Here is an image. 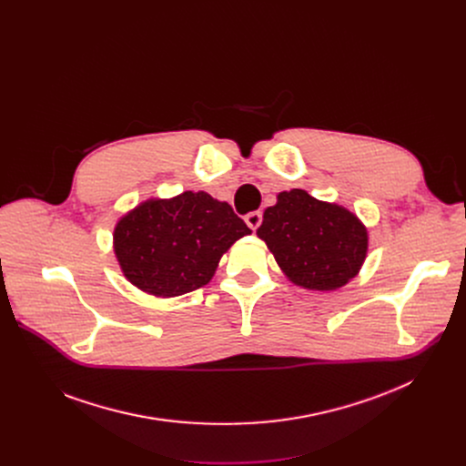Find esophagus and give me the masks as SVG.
Here are the masks:
<instances>
[{"label":"esophagus","mask_w":466,"mask_h":466,"mask_svg":"<svg viewBox=\"0 0 466 466\" xmlns=\"http://www.w3.org/2000/svg\"><path fill=\"white\" fill-rule=\"evenodd\" d=\"M245 223L250 230H256L261 225V212H250L245 216Z\"/></svg>","instance_id":"1"}]
</instances>
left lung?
<instances>
[{
    "label": "left lung",
    "instance_id": "left-lung-1",
    "mask_svg": "<svg viewBox=\"0 0 466 466\" xmlns=\"http://www.w3.org/2000/svg\"><path fill=\"white\" fill-rule=\"evenodd\" d=\"M256 236L286 279L308 291H336L356 279L369 250V230L349 208L319 201L306 189L277 195Z\"/></svg>",
    "mask_w": 466,
    "mask_h": 466
}]
</instances>
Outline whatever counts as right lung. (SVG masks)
Returning <instances> with one entry per match:
<instances>
[{
	"instance_id": "right-lung-1",
	"label": "right lung",
	"mask_w": 466,
	"mask_h": 466,
	"mask_svg": "<svg viewBox=\"0 0 466 466\" xmlns=\"http://www.w3.org/2000/svg\"><path fill=\"white\" fill-rule=\"evenodd\" d=\"M250 232L228 203L187 189L149 197L125 212L116 221L112 248L132 286L171 299L207 286L223 254Z\"/></svg>"
}]
</instances>
